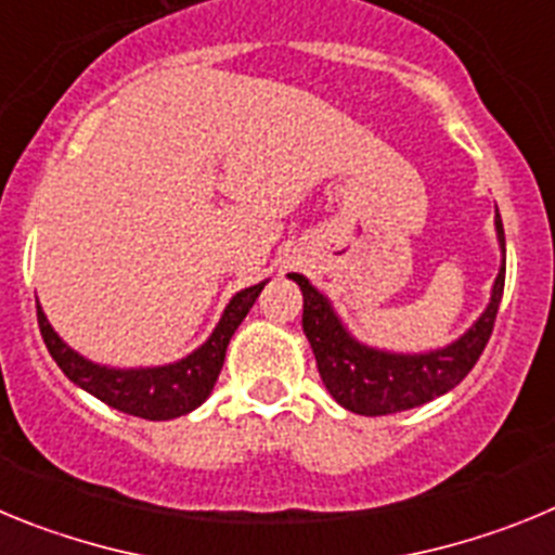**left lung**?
<instances>
[{"label":"left lung","instance_id":"8db88e82","mask_svg":"<svg viewBox=\"0 0 555 555\" xmlns=\"http://www.w3.org/2000/svg\"><path fill=\"white\" fill-rule=\"evenodd\" d=\"M498 238L506 255V235L498 214ZM302 292V331L317 356L322 384L338 405L352 414L384 416L428 403L459 386L487 347L498 320L500 297L506 286V263L500 267L492 288V302L478 322L459 341L425 356H395L358 345L341 327L331 302L302 274H288Z\"/></svg>","mask_w":555,"mask_h":555}]
</instances>
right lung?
Returning a JSON list of instances; mask_svg holds the SVG:
<instances>
[{"label": "right lung", "instance_id": "obj_1", "mask_svg": "<svg viewBox=\"0 0 555 555\" xmlns=\"http://www.w3.org/2000/svg\"><path fill=\"white\" fill-rule=\"evenodd\" d=\"M261 288L263 283H258V286H249L235 294L230 306L224 308L217 331L210 333V338L199 350H194L178 364L155 366V370H107V366L91 364L82 356H77L72 347L63 345L61 336L52 331V325L43 317L41 306H36L38 327H41L49 356L55 358L63 375L75 380L88 395H94L96 400L121 411V414L141 416V420H175V416L189 414L205 403V397L210 395L219 372H222L230 336L235 333V327L242 325Z\"/></svg>", "mask_w": 555, "mask_h": 555}]
</instances>
